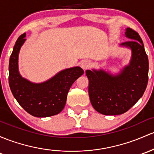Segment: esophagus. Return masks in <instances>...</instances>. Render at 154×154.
Masks as SVG:
<instances>
[{
	"label": "esophagus",
	"mask_w": 154,
	"mask_h": 154,
	"mask_svg": "<svg viewBox=\"0 0 154 154\" xmlns=\"http://www.w3.org/2000/svg\"><path fill=\"white\" fill-rule=\"evenodd\" d=\"M90 65V62L87 60H84L83 62H82L81 63V67L84 69V70H87Z\"/></svg>",
	"instance_id": "esophagus-1"
}]
</instances>
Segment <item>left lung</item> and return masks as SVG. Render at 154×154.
<instances>
[{"instance_id": "obj_1", "label": "left lung", "mask_w": 154, "mask_h": 154, "mask_svg": "<svg viewBox=\"0 0 154 154\" xmlns=\"http://www.w3.org/2000/svg\"><path fill=\"white\" fill-rule=\"evenodd\" d=\"M125 37L131 40L120 45L131 50L129 64L120 73L112 75L103 70H86L89 79V96L92 106L100 114L118 115L130 109L143 95L148 81V59L141 37L130 28Z\"/></svg>"}]
</instances>
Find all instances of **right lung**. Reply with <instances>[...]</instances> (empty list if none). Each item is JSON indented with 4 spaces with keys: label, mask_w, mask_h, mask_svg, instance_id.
<instances>
[{
    "label": "right lung",
    "mask_w": 154,
    "mask_h": 154,
    "mask_svg": "<svg viewBox=\"0 0 154 154\" xmlns=\"http://www.w3.org/2000/svg\"><path fill=\"white\" fill-rule=\"evenodd\" d=\"M26 34L16 41L9 59V84L18 103L28 113L37 117H51L60 113L65 106L72 84L84 70L74 67L59 72L42 83H32L21 76L18 70V56L26 41Z\"/></svg>",
    "instance_id": "right-lung-1"
}]
</instances>
